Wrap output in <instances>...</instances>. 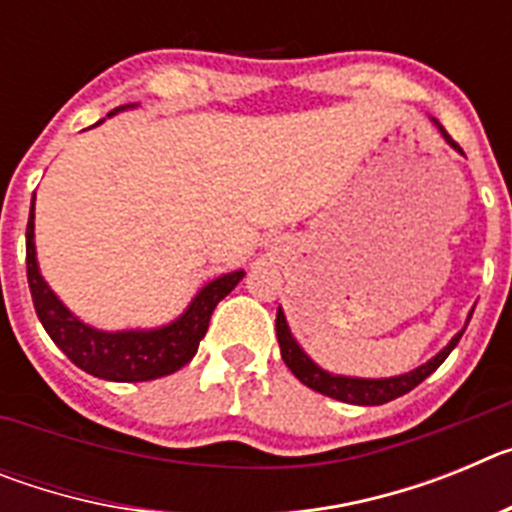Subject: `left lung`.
I'll return each mask as SVG.
<instances>
[{
	"label": "left lung",
	"instance_id": "8db88e82",
	"mask_svg": "<svg viewBox=\"0 0 512 512\" xmlns=\"http://www.w3.org/2000/svg\"><path fill=\"white\" fill-rule=\"evenodd\" d=\"M441 133L443 138L449 140L451 146L456 148V151H461L459 143H456L446 130L441 128ZM461 333H464V330H461ZM461 333L459 336H454V341L443 348L441 354L433 356L428 364L418 366L415 372L402 374V377H392V379H348V377H333V374L323 372L320 366L312 364V361L307 359L305 351L297 346L292 333H289L284 312L277 310V338H279V348H282V359L284 364L289 366V372L295 374L302 384H307L310 390L333 397V400L351 402V405H384V402L395 400V397L408 395L410 390H415L425 377H431L438 366L446 361V356H449L451 351H454L456 343H459Z\"/></svg>",
	"mask_w": 512,
	"mask_h": 512
}]
</instances>
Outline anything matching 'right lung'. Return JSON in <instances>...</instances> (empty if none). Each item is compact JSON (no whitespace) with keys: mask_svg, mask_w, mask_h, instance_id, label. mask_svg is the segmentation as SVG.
Segmentation results:
<instances>
[{"mask_svg":"<svg viewBox=\"0 0 512 512\" xmlns=\"http://www.w3.org/2000/svg\"><path fill=\"white\" fill-rule=\"evenodd\" d=\"M117 110H125V107H117ZM117 110H112L110 115H115ZM25 264L30 295H33L35 312H38L45 333L79 369L92 377L110 379V382H148V379L174 374L176 369L189 364L200 348V341L205 338L215 305L243 279V271H233V274H225V277L210 282L200 295L194 297L182 318L166 328L148 330V333L143 330L102 333V330H94L76 320L40 277L33 243V207H30V220H27Z\"/></svg>","mask_w":512,"mask_h":512,"instance_id":"add662e5","label":"right lung"}]
</instances>
